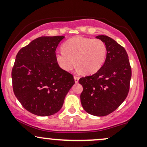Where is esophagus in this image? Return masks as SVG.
Here are the masks:
<instances>
[{
  "mask_svg": "<svg viewBox=\"0 0 147 147\" xmlns=\"http://www.w3.org/2000/svg\"><path fill=\"white\" fill-rule=\"evenodd\" d=\"M74 79H75V83H78L79 80V77H77V76H75V77H74Z\"/></svg>",
  "mask_w": 147,
  "mask_h": 147,
  "instance_id": "34e87169",
  "label": "esophagus"
}]
</instances>
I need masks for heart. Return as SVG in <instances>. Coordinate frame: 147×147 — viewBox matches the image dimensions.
Segmentation results:
<instances>
[{"label":"heart","mask_w":147,"mask_h":147,"mask_svg":"<svg viewBox=\"0 0 147 147\" xmlns=\"http://www.w3.org/2000/svg\"><path fill=\"white\" fill-rule=\"evenodd\" d=\"M107 52L105 44L101 40L76 36L63 43L62 51L55 53V60L64 71H71L77 63L79 70L90 75L103 66Z\"/></svg>","instance_id":"1"}]
</instances>
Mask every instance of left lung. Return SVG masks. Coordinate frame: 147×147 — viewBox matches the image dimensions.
<instances>
[{"mask_svg": "<svg viewBox=\"0 0 147 147\" xmlns=\"http://www.w3.org/2000/svg\"><path fill=\"white\" fill-rule=\"evenodd\" d=\"M107 47L103 66L91 76L82 77L80 98L83 108L96 116H107L123 103L128 94L131 77L128 55L122 46L107 35H98Z\"/></svg>", "mask_w": 147, "mask_h": 147, "instance_id": "obj_1", "label": "left lung"}]
</instances>
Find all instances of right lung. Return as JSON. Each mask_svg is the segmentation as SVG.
<instances>
[{
	"mask_svg": "<svg viewBox=\"0 0 147 147\" xmlns=\"http://www.w3.org/2000/svg\"><path fill=\"white\" fill-rule=\"evenodd\" d=\"M64 36H42L22 48L11 72L14 94L26 110L48 116L61 109L75 84L73 76L58 66L55 51Z\"/></svg>",
	"mask_w": 147,
	"mask_h": 147,
	"instance_id": "obj_1",
	"label": "right lung"
}]
</instances>
